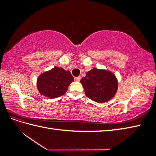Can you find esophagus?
Listing matches in <instances>:
<instances>
[{"mask_svg":"<svg viewBox=\"0 0 156 156\" xmlns=\"http://www.w3.org/2000/svg\"><path fill=\"white\" fill-rule=\"evenodd\" d=\"M80 79H81V76H78V77H76V78H75V80H76V81H78V82L80 81Z\"/></svg>","mask_w":156,"mask_h":156,"instance_id":"obj_1","label":"esophagus"}]
</instances>
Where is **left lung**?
Wrapping results in <instances>:
<instances>
[{
  "mask_svg": "<svg viewBox=\"0 0 156 156\" xmlns=\"http://www.w3.org/2000/svg\"><path fill=\"white\" fill-rule=\"evenodd\" d=\"M85 94L97 102H106L115 97L118 89L115 75L107 69L96 68L88 71L80 80Z\"/></svg>",
  "mask_w": 156,
  "mask_h": 156,
  "instance_id": "8db88e82",
  "label": "left lung"
}]
</instances>
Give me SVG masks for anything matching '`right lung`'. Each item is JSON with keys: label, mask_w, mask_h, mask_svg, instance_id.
I'll return each mask as SVG.
<instances>
[{"label": "right lung", "mask_w": 156, "mask_h": 156, "mask_svg": "<svg viewBox=\"0 0 156 156\" xmlns=\"http://www.w3.org/2000/svg\"><path fill=\"white\" fill-rule=\"evenodd\" d=\"M73 81L74 78L69 70L54 67L39 76L37 87L41 95L55 98L64 95Z\"/></svg>", "instance_id": "add662e5"}]
</instances>
